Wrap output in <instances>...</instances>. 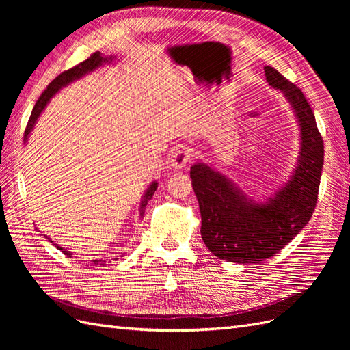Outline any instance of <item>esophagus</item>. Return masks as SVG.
I'll return each mask as SVG.
<instances>
[{
    "instance_id": "obj_1",
    "label": "esophagus",
    "mask_w": 350,
    "mask_h": 350,
    "mask_svg": "<svg viewBox=\"0 0 350 350\" xmlns=\"http://www.w3.org/2000/svg\"><path fill=\"white\" fill-rule=\"evenodd\" d=\"M189 159H191V152H189L188 149L176 150L171 157V167L174 169V171H181V169H184L187 166Z\"/></svg>"
}]
</instances>
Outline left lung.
<instances>
[{
  "instance_id": "left-lung-1",
  "label": "left lung",
  "mask_w": 350,
  "mask_h": 350,
  "mask_svg": "<svg viewBox=\"0 0 350 350\" xmlns=\"http://www.w3.org/2000/svg\"><path fill=\"white\" fill-rule=\"evenodd\" d=\"M270 86L289 102L299 129V153L289 178L266 198L247 196L224 172L197 159L193 189L201 215V238L216 257L254 264L271 257L308 224L319 197L324 144L304 93L270 66Z\"/></svg>"
}]
</instances>
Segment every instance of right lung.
I'll use <instances>...</instances> for the list:
<instances>
[{
	"instance_id": "1",
	"label": "right lung",
	"mask_w": 350,
	"mask_h": 350,
	"mask_svg": "<svg viewBox=\"0 0 350 350\" xmlns=\"http://www.w3.org/2000/svg\"><path fill=\"white\" fill-rule=\"evenodd\" d=\"M115 59H116L115 55H102L100 52H94V54L90 55V58H88L86 61L80 62L79 66H76V67L71 68V70H67V71H64V72H61L57 79L52 80V81L48 84L46 90L40 94V98L38 99L33 111H31V115H30L27 126H26V131H25V140H23L25 144H26L27 140H29L31 130L35 129V125H36V122H38V118L40 116V113L44 112V109L46 108V105L49 103V100H51L52 98H54L55 94H57L61 89L67 88L68 84H71V83H74V81H77V80L83 79L84 76H88V74H90V72H93V71H96L98 68H100V67H103V66L112 64V62H113ZM156 188H157V181H152L150 185L146 188V191H144V194H143V197H142V201H140L139 219L143 217L146 206H147V203H149V200L153 197V194H154V191H156ZM48 239H49V242H54L51 238H48ZM54 245H55L59 251L64 252L67 257H71V256H72V252L68 251L67 248L59 247L58 243H54ZM93 262H94V264H99V262H100V264H105L107 261H105V260H93Z\"/></svg>"
}]
</instances>
